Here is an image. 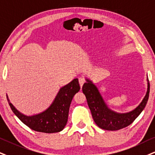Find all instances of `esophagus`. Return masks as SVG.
<instances>
[{
    "instance_id": "esophagus-1",
    "label": "esophagus",
    "mask_w": 155,
    "mask_h": 155,
    "mask_svg": "<svg viewBox=\"0 0 155 155\" xmlns=\"http://www.w3.org/2000/svg\"><path fill=\"white\" fill-rule=\"evenodd\" d=\"M78 80H79V83H80V85H81V87H82L83 85V84L85 83V80L84 78H78Z\"/></svg>"
}]
</instances>
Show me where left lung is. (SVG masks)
I'll list each match as a JSON object with an SVG mask.
<instances>
[{
  "mask_svg": "<svg viewBox=\"0 0 155 155\" xmlns=\"http://www.w3.org/2000/svg\"><path fill=\"white\" fill-rule=\"evenodd\" d=\"M147 81V91L142 103L132 111L126 114H117L107 107L97 87L92 82L87 80V83H84L82 90L86 97L87 105L92 114L93 120L98 127L105 130L116 131L130 125L142 113L147 103L150 94L149 80Z\"/></svg>",
  "mask_w": 155,
  "mask_h": 155,
  "instance_id": "1",
  "label": "left lung"
}]
</instances>
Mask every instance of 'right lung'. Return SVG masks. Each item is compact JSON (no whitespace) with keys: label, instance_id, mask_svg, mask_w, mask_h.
I'll list each match as a JSON object with an SVG mask.
<instances>
[{"label":"right lung","instance_id":"right-lung-1","mask_svg":"<svg viewBox=\"0 0 155 155\" xmlns=\"http://www.w3.org/2000/svg\"><path fill=\"white\" fill-rule=\"evenodd\" d=\"M81 89L78 78L61 87L52 104L45 111L37 115L27 116L22 114L10 103L12 111L19 119L32 130L43 133H56L61 131L67 124L70 106L72 98Z\"/></svg>","mask_w":155,"mask_h":155}]
</instances>
